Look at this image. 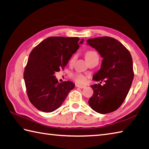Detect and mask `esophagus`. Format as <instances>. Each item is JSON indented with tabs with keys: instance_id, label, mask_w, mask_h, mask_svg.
<instances>
[{
	"instance_id": "1",
	"label": "esophagus",
	"mask_w": 149,
	"mask_h": 149,
	"mask_svg": "<svg viewBox=\"0 0 149 149\" xmlns=\"http://www.w3.org/2000/svg\"><path fill=\"white\" fill-rule=\"evenodd\" d=\"M76 86L77 87V88H81V89H83V88H86V86L84 85H81V84H77L76 85Z\"/></svg>"
}]
</instances>
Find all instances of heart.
Wrapping results in <instances>:
<instances>
[{
  "instance_id": "1",
  "label": "heart",
  "mask_w": 149,
  "mask_h": 149,
  "mask_svg": "<svg viewBox=\"0 0 149 149\" xmlns=\"http://www.w3.org/2000/svg\"><path fill=\"white\" fill-rule=\"evenodd\" d=\"M94 55H97V54L94 51H88L86 52V59L87 58H89V57H91L92 56H94ZM72 78L74 80H75L76 82H78V83H84L86 82V77L85 76H84L83 74H80V73H78V72H76V73L72 74L71 75Z\"/></svg>"
}]
</instances>
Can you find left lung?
<instances>
[{
	"label": "left lung",
	"mask_w": 149,
	"mask_h": 149,
	"mask_svg": "<svg viewBox=\"0 0 149 149\" xmlns=\"http://www.w3.org/2000/svg\"><path fill=\"white\" fill-rule=\"evenodd\" d=\"M87 44L103 58L100 69L93 80L105 82L103 86H91L93 94L88 101L89 105L98 113H110L120 107L130 90L134 79L132 58L127 48L114 38L89 39Z\"/></svg>",
	"instance_id": "8db88e82"
}]
</instances>
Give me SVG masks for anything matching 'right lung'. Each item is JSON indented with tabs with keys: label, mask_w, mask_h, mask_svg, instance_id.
Segmentation results:
<instances>
[{
	"label": "right lung",
	"mask_w": 149,
	"mask_h": 149,
	"mask_svg": "<svg viewBox=\"0 0 149 149\" xmlns=\"http://www.w3.org/2000/svg\"><path fill=\"white\" fill-rule=\"evenodd\" d=\"M84 43L77 37H50L30 52L24 72L28 96L35 108L43 112L55 111L62 104L75 84L58 83L54 74L63 68Z\"/></svg>",
	"instance_id": "obj_1"
}]
</instances>
